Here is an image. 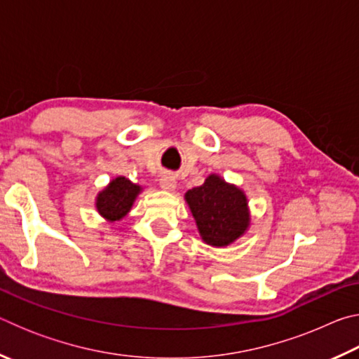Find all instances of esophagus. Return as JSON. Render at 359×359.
I'll use <instances>...</instances> for the list:
<instances>
[{
    "mask_svg": "<svg viewBox=\"0 0 359 359\" xmlns=\"http://www.w3.org/2000/svg\"><path fill=\"white\" fill-rule=\"evenodd\" d=\"M160 187L165 191H174L175 187H177V180H175V177L171 172H165L160 179Z\"/></svg>",
    "mask_w": 359,
    "mask_h": 359,
    "instance_id": "obj_1",
    "label": "esophagus"
}]
</instances>
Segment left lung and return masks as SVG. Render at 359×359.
Instances as JSON below:
<instances>
[{
	"mask_svg": "<svg viewBox=\"0 0 359 359\" xmlns=\"http://www.w3.org/2000/svg\"><path fill=\"white\" fill-rule=\"evenodd\" d=\"M185 203L196 222L199 236L210 247L231 245L252 224L247 194L218 174H209L201 187L188 190Z\"/></svg>",
	"mask_w": 359,
	"mask_h": 359,
	"instance_id": "8db88e82",
	"label": "left lung"
}]
</instances>
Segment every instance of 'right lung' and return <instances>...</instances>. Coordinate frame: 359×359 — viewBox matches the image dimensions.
Returning a JSON list of instances; mask_svg holds the SVG:
<instances>
[{
	"label": "right lung",
	"instance_id": "right-lung-1",
	"mask_svg": "<svg viewBox=\"0 0 359 359\" xmlns=\"http://www.w3.org/2000/svg\"><path fill=\"white\" fill-rule=\"evenodd\" d=\"M142 193V187L133 184L130 179L118 175L98 191L95 198L96 212L109 223H115L128 215L136 198Z\"/></svg>",
	"mask_w": 359,
	"mask_h": 359
}]
</instances>
